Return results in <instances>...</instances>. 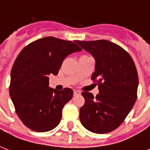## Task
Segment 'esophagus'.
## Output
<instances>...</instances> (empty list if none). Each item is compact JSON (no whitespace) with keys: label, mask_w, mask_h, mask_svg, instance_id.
Here are the masks:
<instances>
[{"label":"esophagus","mask_w":150,"mask_h":150,"mask_svg":"<svg viewBox=\"0 0 150 150\" xmlns=\"http://www.w3.org/2000/svg\"><path fill=\"white\" fill-rule=\"evenodd\" d=\"M81 94V92L79 91V90H74V96H77V95H80Z\"/></svg>","instance_id":"obj_1"}]
</instances>
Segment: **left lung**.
Returning a JSON list of instances; mask_svg holds the SVG:
<instances>
[{
    "label": "left lung",
    "mask_w": 150,
    "mask_h": 150,
    "mask_svg": "<svg viewBox=\"0 0 150 150\" xmlns=\"http://www.w3.org/2000/svg\"><path fill=\"white\" fill-rule=\"evenodd\" d=\"M95 59L92 79L97 82L99 93L82 92L85 104L80 121L87 130L105 134L118 128L132 109L137 97L139 78L128 52L110 41L76 40Z\"/></svg>",
    "instance_id": "8db88e82"
}]
</instances>
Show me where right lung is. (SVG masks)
<instances>
[{"mask_svg": "<svg viewBox=\"0 0 150 150\" xmlns=\"http://www.w3.org/2000/svg\"><path fill=\"white\" fill-rule=\"evenodd\" d=\"M82 49L71 41L53 36L39 39L20 52L11 72L9 93L20 120L29 129L44 132L58 125L62 109L73 96L71 89L49 87L64 59Z\"/></svg>", "mask_w": 150, "mask_h": 150, "instance_id": "obj_1", "label": "right lung"}]
</instances>
